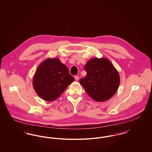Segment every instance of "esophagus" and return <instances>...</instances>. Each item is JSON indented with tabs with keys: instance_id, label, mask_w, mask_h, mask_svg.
<instances>
[{
	"instance_id": "obj_1",
	"label": "esophagus",
	"mask_w": 152,
	"mask_h": 152,
	"mask_svg": "<svg viewBox=\"0 0 152 152\" xmlns=\"http://www.w3.org/2000/svg\"><path fill=\"white\" fill-rule=\"evenodd\" d=\"M75 79L76 81H77L79 79V76H75Z\"/></svg>"
}]
</instances>
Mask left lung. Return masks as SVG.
Returning a JSON list of instances; mask_svg holds the SVG:
<instances>
[{"label":"left lung","instance_id":"obj_1","mask_svg":"<svg viewBox=\"0 0 152 152\" xmlns=\"http://www.w3.org/2000/svg\"><path fill=\"white\" fill-rule=\"evenodd\" d=\"M84 69L87 75L80 80V83L92 99L103 102L116 94L120 85V76L108 58L90 59Z\"/></svg>","mask_w":152,"mask_h":152}]
</instances>
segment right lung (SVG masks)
I'll return each instance as SVG.
<instances>
[{
	"instance_id": "right-lung-1",
	"label": "right lung",
	"mask_w": 152,
	"mask_h": 152,
	"mask_svg": "<svg viewBox=\"0 0 152 152\" xmlns=\"http://www.w3.org/2000/svg\"><path fill=\"white\" fill-rule=\"evenodd\" d=\"M74 80L68 67L58 58H48L37 67L33 78V86L43 100L54 101Z\"/></svg>"
}]
</instances>
